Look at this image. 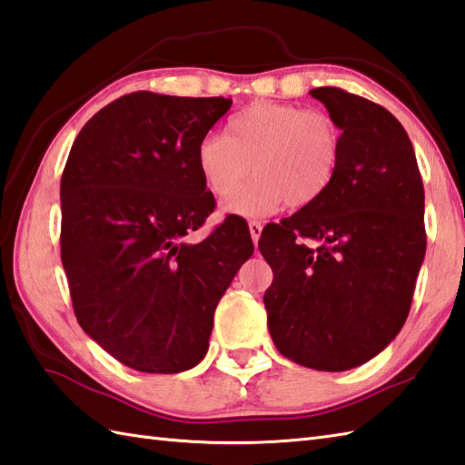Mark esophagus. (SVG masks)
I'll return each instance as SVG.
<instances>
[{"mask_svg": "<svg viewBox=\"0 0 465 465\" xmlns=\"http://www.w3.org/2000/svg\"><path fill=\"white\" fill-rule=\"evenodd\" d=\"M249 231H251L252 242H259V236L262 232V224L259 221H249Z\"/></svg>", "mask_w": 465, "mask_h": 465, "instance_id": "obj_1", "label": "esophagus"}]
</instances>
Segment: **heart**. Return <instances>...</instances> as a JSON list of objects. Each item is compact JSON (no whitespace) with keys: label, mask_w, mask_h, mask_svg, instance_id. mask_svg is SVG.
Returning <instances> with one entry per match:
<instances>
[{"label":"heart","mask_w":465,"mask_h":465,"mask_svg":"<svg viewBox=\"0 0 465 465\" xmlns=\"http://www.w3.org/2000/svg\"><path fill=\"white\" fill-rule=\"evenodd\" d=\"M341 163L335 122L297 104L261 100L226 122L224 136L198 142L196 170L214 196L226 198L253 170L255 178L224 203L236 216H264L289 203L315 204L333 184Z\"/></svg>","instance_id":"heart-1"}]
</instances>
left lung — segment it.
I'll return each instance as SVG.
<instances>
[{"label": "left lung", "mask_w": 465, "mask_h": 465, "mask_svg": "<svg viewBox=\"0 0 465 465\" xmlns=\"http://www.w3.org/2000/svg\"><path fill=\"white\" fill-rule=\"evenodd\" d=\"M311 96L341 130V163L315 204L264 226L272 282L262 299L281 355L347 371L381 353L410 315L428 244L423 183L391 112L341 88Z\"/></svg>", "instance_id": "1"}]
</instances>
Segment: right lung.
I'll return each mask as SVG.
<instances>
[{
  "instance_id": "1",
  "label": "right lung",
  "mask_w": 465,
  "mask_h": 465,
  "mask_svg": "<svg viewBox=\"0 0 465 465\" xmlns=\"http://www.w3.org/2000/svg\"><path fill=\"white\" fill-rule=\"evenodd\" d=\"M231 104L126 94L86 122L65 163L60 251L75 319L136 371L203 361L214 309L254 251L234 214L204 241H184L216 206L196 148Z\"/></svg>"
}]
</instances>
